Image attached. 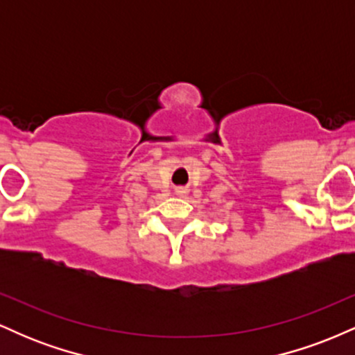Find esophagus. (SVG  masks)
I'll use <instances>...</instances> for the list:
<instances>
[{
  "instance_id": "obj_1",
  "label": "esophagus",
  "mask_w": 355,
  "mask_h": 355,
  "mask_svg": "<svg viewBox=\"0 0 355 355\" xmlns=\"http://www.w3.org/2000/svg\"><path fill=\"white\" fill-rule=\"evenodd\" d=\"M183 193H185V190H183V189H178L177 190V195H183Z\"/></svg>"
}]
</instances>
